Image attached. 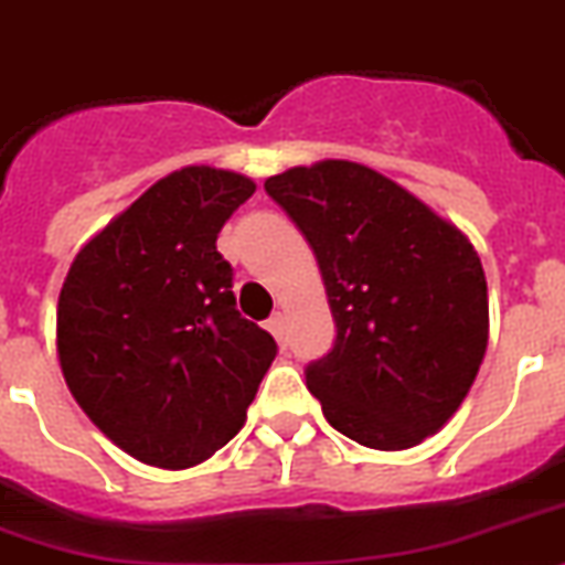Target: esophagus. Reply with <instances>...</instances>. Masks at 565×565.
Listing matches in <instances>:
<instances>
[{
  "label": "esophagus",
  "mask_w": 565,
  "mask_h": 565,
  "mask_svg": "<svg viewBox=\"0 0 565 565\" xmlns=\"http://www.w3.org/2000/svg\"><path fill=\"white\" fill-rule=\"evenodd\" d=\"M267 330L275 335L278 344H287V316L284 312H275L273 319L267 321Z\"/></svg>",
  "instance_id": "obj_1"
}]
</instances>
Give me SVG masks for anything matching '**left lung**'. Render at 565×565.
Returning <instances> with one entry per match:
<instances>
[{
    "label": "left lung",
    "mask_w": 565,
    "mask_h": 565,
    "mask_svg": "<svg viewBox=\"0 0 565 565\" xmlns=\"http://www.w3.org/2000/svg\"><path fill=\"white\" fill-rule=\"evenodd\" d=\"M310 241L335 344L307 364L327 422L353 443L402 451L443 428L488 348V287L471 241L414 194L350 160L267 178Z\"/></svg>",
    "instance_id": "obj_1"
}]
</instances>
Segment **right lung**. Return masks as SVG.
I'll return each instance as SVG.
<instances>
[{
	"label": "right lung",
	"instance_id": "obj_1",
	"mask_svg": "<svg viewBox=\"0 0 565 565\" xmlns=\"http://www.w3.org/2000/svg\"><path fill=\"white\" fill-rule=\"evenodd\" d=\"M255 183L186 166L83 246L56 305V355L85 416L146 466L192 468L244 428L275 339L235 310L217 232Z\"/></svg>",
	"mask_w": 565,
	"mask_h": 565
}]
</instances>
